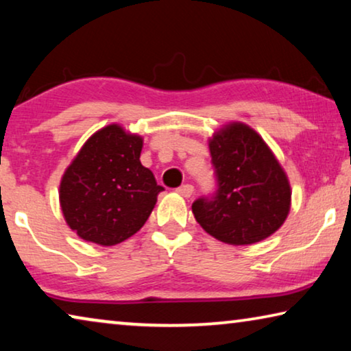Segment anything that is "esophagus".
<instances>
[{"label": "esophagus", "instance_id": "1", "mask_svg": "<svg viewBox=\"0 0 351 351\" xmlns=\"http://www.w3.org/2000/svg\"><path fill=\"white\" fill-rule=\"evenodd\" d=\"M193 191H194V188H193V185H190V183H185V185L177 188V193H179L183 197H191Z\"/></svg>", "mask_w": 351, "mask_h": 351}]
</instances>
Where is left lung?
I'll list each match as a JSON object with an SVG mask.
<instances>
[{
	"label": "left lung",
	"mask_w": 351,
	"mask_h": 351,
	"mask_svg": "<svg viewBox=\"0 0 351 351\" xmlns=\"http://www.w3.org/2000/svg\"><path fill=\"white\" fill-rule=\"evenodd\" d=\"M217 191L193 202L202 229L229 245L265 240L284 224L290 183L265 141L251 127L232 122L208 143Z\"/></svg>",
	"instance_id": "8db88e82"
}]
</instances>
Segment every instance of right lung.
Segmentation results:
<instances>
[{"label": "right lung", "mask_w": 351, "mask_h": 351, "mask_svg": "<svg viewBox=\"0 0 351 351\" xmlns=\"http://www.w3.org/2000/svg\"><path fill=\"white\" fill-rule=\"evenodd\" d=\"M143 138L112 123L94 133L64 172L59 202L69 228L112 246L143 228L165 188L139 161Z\"/></svg>", "instance_id": "obj_1"}]
</instances>
